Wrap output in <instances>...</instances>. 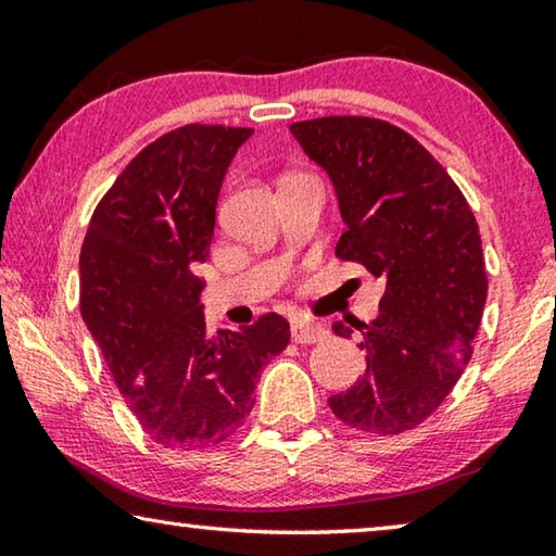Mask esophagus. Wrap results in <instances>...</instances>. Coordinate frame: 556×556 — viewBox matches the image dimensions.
Segmentation results:
<instances>
[{"mask_svg":"<svg viewBox=\"0 0 556 556\" xmlns=\"http://www.w3.org/2000/svg\"><path fill=\"white\" fill-rule=\"evenodd\" d=\"M291 338H294V343H318V341H326L328 331L324 326L318 324H308V321H291Z\"/></svg>","mask_w":556,"mask_h":556,"instance_id":"esophagus-1","label":"esophagus"}]
</instances>
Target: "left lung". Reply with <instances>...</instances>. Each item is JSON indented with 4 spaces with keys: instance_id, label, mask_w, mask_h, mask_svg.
Masks as SVG:
<instances>
[{
    "instance_id": "left-lung-1",
    "label": "left lung",
    "mask_w": 556,
    "mask_h": 556,
    "mask_svg": "<svg viewBox=\"0 0 556 556\" xmlns=\"http://www.w3.org/2000/svg\"><path fill=\"white\" fill-rule=\"evenodd\" d=\"M291 135L336 186L345 220L336 257L384 281L378 318L355 326L368 368L328 407L351 429L402 434L439 409L473 355L488 296L476 215L397 125L331 115L294 122ZM333 331L353 333L343 324Z\"/></svg>"
}]
</instances>
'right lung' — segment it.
Instances as JSON below:
<instances>
[{
	"label": "right lung",
	"instance_id": "add662e5",
	"mask_svg": "<svg viewBox=\"0 0 556 556\" xmlns=\"http://www.w3.org/2000/svg\"><path fill=\"white\" fill-rule=\"evenodd\" d=\"M250 127L184 125L144 147L92 213L80 314L144 434L166 448L223 444L255 404L289 321L211 333L193 267L208 257L220 184Z\"/></svg>",
	"mask_w": 556,
	"mask_h": 556
}]
</instances>
